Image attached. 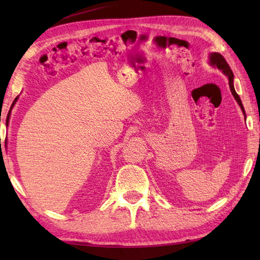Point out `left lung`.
Masks as SVG:
<instances>
[{
  "label": "left lung",
  "mask_w": 260,
  "mask_h": 260,
  "mask_svg": "<svg viewBox=\"0 0 260 260\" xmlns=\"http://www.w3.org/2000/svg\"><path fill=\"white\" fill-rule=\"evenodd\" d=\"M209 63L211 64L212 67L218 68L219 70H221L222 74L228 77V79H229V87H230L231 93H233L235 99L237 101V103H238V105H239L241 110H242V113H244V115L246 116L245 108H244V106H242L241 99H240V97L238 96V93L236 92L235 87H234V73H233V70L230 69V67H229V64L227 63V61H225V59H224L220 53H218V52H212V53L209 54Z\"/></svg>",
  "instance_id": "8db88e82"
}]
</instances>
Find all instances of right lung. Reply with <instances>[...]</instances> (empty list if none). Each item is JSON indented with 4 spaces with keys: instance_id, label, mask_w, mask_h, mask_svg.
Here are the masks:
<instances>
[{
    "instance_id": "right-lung-1",
    "label": "right lung",
    "mask_w": 260,
    "mask_h": 260,
    "mask_svg": "<svg viewBox=\"0 0 260 260\" xmlns=\"http://www.w3.org/2000/svg\"><path fill=\"white\" fill-rule=\"evenodd\" d=\"M18 98H19V96L14 99V102H13V104H12V106H11V108H10V112H9V115H8V118L10 117V115H11V110H12V108H13V106H14V105H15L16 101H18ZM7 121H8V120H7Z\"/></svg>"
}]
</instances>
